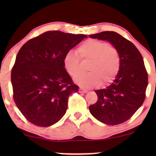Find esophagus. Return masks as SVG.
Instances as JSON below:
<instances>
[{"label": "esophagus", "mask_w": 156, "mask_h": 156, "mask_svg": "<svg viewBox=\"0 0 156 156\" xmlns=\"http://www.w3.org/2000/svg\"><path fill=\"white\" fill-rule=\"evenodd\" d=\"M87 90H86V89H84L83 88H80V92L81 93H87Z\"/></svg>", "instance_id": "obj_1"}]
</instances>
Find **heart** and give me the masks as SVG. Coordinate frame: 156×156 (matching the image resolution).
<instances>
[{
    "instance_id": "obj_1",
    "label": "heart",
    "mask_w": 156,
    "mask_h": 156,
    "mask_svg": "<svg viewBox=\"0 0 156 156\" xmlns=\"http://www.w3.org/2000/svg\"><path fill=\"white\" fill-rule=\"evenodd\" d=\"M77 53L83 59H89L88 73L75 76L74 81L80 86L90 88L106 84L114 80L120 69V57L116 49L107 42L97 40H87L77 49ZM74 51H69L64 57V67L67 73L74 76L80 69L79 58Z\"/></svg>"
}]
</instances>
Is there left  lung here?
I'll list each match as a JSON object with an SVG mask.
<instances>
[{"mask_svg":"<svg viewBox=\"0 0 156 156\" xmlns=\"http://www.w3.org/2000/svg\"><path fill=\"white\" fill-rule=\"evenodd\" d=\"M89 37L112 44L119 53L121 62L114 82L105 89L95 90L98 100L89 106V112L105 124L125 122L140 107L146 97L148 74L142 55L132 42L115 32H101Z\"/></svg>","mask_w":156,"mask_h":156,"instance_id":"1","label":"left lung"}]
</instances>
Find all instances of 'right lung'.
Returning a JSON list of instances; mask_svg holds the SVG:
<instances>
[{"label":"right lung","mask_w":156,"mask_h":156,"mask_svg":"<svg viewBox=\"0 0 156 156\" xmlns=\"http://www.w3.org/2000/svg\"><path fill=\"white\" fill-rule=\"evenodd\" d=\"M86 35L48 31L23 44L11 72L13 99L27 121L50 126L67 108L68 97L79 87L64 67L66 53Z\"/></svg>","instance_id":"add662e5"}]
</instances>
